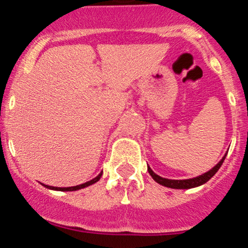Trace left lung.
<instances>
[{
  "label": "left lung",
  "mask_w": 248,
  "mask_h": 248,
  "mask_svg": "<svg viewBox=\"0 0 248 248\" xmlns=\"http://www.w3.org/2000/svg\"><path fill=\"white\" fill-rule=\"evenodd\" d=\"M226 156H227V153L224 154V156L222 157L221 161H219L215 167H213L210 170H208V172H205L204 174L200 175V177L191 178V179H184V180L167 179V178H162L160 177V175H157L156 173L153 172L150 167H148V172H149V174L152 175L153 179L156 181L157 184H160V185L162 186H166V187L178 188V190H181V188H192V187H197V186L203 185V184H205L206 181H209V179H211V178L216 174V172L219 170V167H221L222 163H223Z\"/></svg>",
  "instance_id": "8db88e82"
}]
</instances>
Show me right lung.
<instances>
[{
  "mask_svg": "<svg viewBox=\"0 0 248 248\" xmlns=\"http://www.w3.org/2000/svg\"><path fill=\"white\" fill-rule=\"evenodd\" d=\"M101 174H103V172H101L100 174L98 175V177H95V178H94V179H92V180L87 181V183H85V184H81V185L71 186V187H55V186H48V185H44V184H43V185H44L45 187H46V188H50V190H57V191H76V190H81V188H85V187H87V186H89V185H93V184H95L96 181H99V180H100V178H101Z\"/></svg>",
  "mask_w": 248,
  "mask_h": 248,
  "instance_id": "obj_1",
  "label": "right lung"
}]
</instances>
